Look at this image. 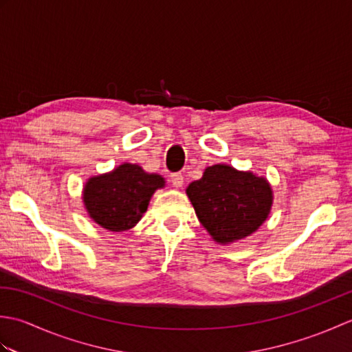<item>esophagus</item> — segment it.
Instances as JSON below:
<instances>
[{
  "label": "esophagus",
  "instance_id": "34e87169",
  "mask_svg": "<svg viewBox=\"0 0 352 352\" xmlns=\"http://www.w3.org/2000/svg\"><path fill=\"white\" fill-rule=\"evenodd\" d=\"M170 183H172V186H174L175 189H180L182 186H183V183H184V178H183L182 174H172L170 175Z\"/></svg>",
  "mask_w": 352,
  "mask_h": 352
}]
</instances>
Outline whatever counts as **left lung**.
Returning a JSON list of instances; mask_svg holds the SVG:
<instances>
[{
  "label": "left lung",
  "mask_w": 352,
  "mask_h": 352,
  "mask_svg": "<svg viewBox=\"0 0 352 352\" xmlns=\"http://www.w3.org/2000/svg\"><path fill=\"white\" fill-rule=\"evenodd\" d=\"M186 195L207 233L219 245L251 236L271 213L274 192L266 177L219 163L204 169Z\"/></svg>",
  "instance_id": "left-lung-1"
}]
</instances>
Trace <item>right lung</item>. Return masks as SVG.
<instances>
[{
	"mask_svg": "<svg viewBox=\"0 0 352 352\" xmlns=\"http://www.w3.org/2000/svg\"><path fill=\"white\" fill-rule=\"evenodd\" d=\"M164 183L162 175L149 174L139 164L122 163L106 174L87 178L81 198L95 223L121 233L142 219L155 190L163 189Z\"/></svg>",
	"mask_w": 352,
	"mask_h": 352,
	"instance_id": "obj_1",
	"label": "right lung"
}]
</instances>
